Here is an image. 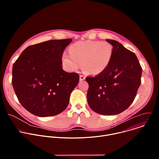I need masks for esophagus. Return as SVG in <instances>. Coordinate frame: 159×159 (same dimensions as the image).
I'll use <instances>...</instances> for the list:
<instances>
[{
	"instance_id": "esophagus-1",
	"label": "esophagus",
	"mask_w": 159,
	"mask_h": 159,
	"mask_svg": "<svg viewBox=\"0 0 159 159\" xmlns=\"http://www.w3.org/2000/svg\"><path fill=\"white\" fill-rule=\"evenodd\" d=\"M85 79V77L83 75H80V80L82 81V80H84V79Z\"/></svg>"
}]
</instances>
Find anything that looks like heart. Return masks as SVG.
I'll use <instances>...</instances> for the list:
<instances>
[{
    "label": "heart",
    "instance_id": "heart-1",
    "mask_svg": "<svg viewBox=\"0 0 159 159\" xmlns=\"http://www.w3.org/2000/svg\"><path fill=\"white\" fill-rule=\"evenodd\" d=\"M70 54L63 53L62 61L70 71H76L82 65L84 71L91 75H98L109 66L113 55L112 45L107 41H85L73 44Z\"/></svg>",
    "mask_w": 159,
    "mask_h": 159
}]
</instances>
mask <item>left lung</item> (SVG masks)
Listing matches in <instances>:
<instances>
[{
  "instance_id": "left-lung-1",
  "label": "left lung",
  "mask_w": 159,
  "mask_h": 159,
  "mask_svg": "<svg viewBox=\"0 0 159 159\" xmlns=\"http://www.w3.org/2000/svg\"><path fill=\"white\" fill-rule=\"evenodd\" d=\"M113 47V55L107 69L96 77H87V101L94 112L115 115L133 102L141 84L142 69L136 55L119 42L106 39Z\"/></svg>"
}]
</instances>
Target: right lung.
I'll return each mask as SVG.
<instances>
[{
    "label": "right lung",
    "instance_id": "1",
    "mask_svg": "<svg viewBox=\"0 0 159 159\" xmlns=\"http://www.w3.org/2000/svg\"><path fill=\"white\" fill-rule=\"evenodd\" d=\"M72 39H53L27 47L12 66L16 95L27 111L39 117L60 114L68 106L79 82L77 73L62 69L61 57Z\"/></svg>",
    "mask_w": 159,
    "mask_h": 159
}]
</instances>
